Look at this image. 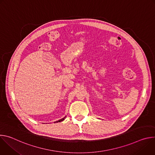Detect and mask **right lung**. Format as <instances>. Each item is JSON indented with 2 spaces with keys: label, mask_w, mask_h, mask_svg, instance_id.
<instances>
[{
  "label": "right lung",
  "mask_w": 155,
  "mask_h": 155,
  "mask_svg": "<svg viewBox=\"0 0 155 155\" xmlns=\"http://www.w3.org/2000/svg\"><path fill=\"white\" fill-rule=\"evenodd\" d=\"M65 118V117H64V118H62V119H61V120H58V121H56V123H58V122H61V121H64V119Z\"/></svg>",
  "instance_id": "right-lung-1"
}]
</instances>
